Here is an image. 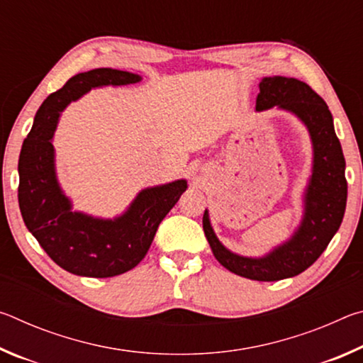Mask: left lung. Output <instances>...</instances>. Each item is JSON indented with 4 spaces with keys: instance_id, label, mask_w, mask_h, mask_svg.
<instances>
[{
    "instance_id": "left-lung-1",
    "label": "left lung",
    "mask_w": 363,
    "mask_h": 363,
    "mask_svg": "<svg viewBox=\"0 0 363 363\" xmlns=\"http://www.w3.org/2000/svg\"><path fill=\"white\" fill-rule=\"evenodd\" d=\"M277 106L304 123L314 149L312 176L304 194V216L291 238L262 257L232 253L218 240L203 214V230L216 259L230 272L257 281L294 277L314 264L340 229L347 200V181L340 139L328 106L309 84L296 78L266 77L259 82L256 110Z\"/></svg>"
}]
</instances>
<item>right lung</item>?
Returning a JSON list of instances; mask_svg holds the SVG:
<instances>
[{"instance_id":"right-lung-1","label":"right lung","mask_w":363,"mask_h":363,"mask_svg":"<svg viewBox=\"0 0 363 363\" xmlns=\"http://www.w3.org/2000/svg\"><path fill=\"white\" fill-rule=\"evenodd\" d=\"M140 79L136 73L115 69L78 73L46 97L23 140L19 157L23 223L48 256L70 274L107 279L136 267L149 251L160 223L187 189L186 179L144 189L121 216L99 219L73 211L59 186L52 136L60 112L93 88L133 84Z\"/></svg>"}]
</instances>
